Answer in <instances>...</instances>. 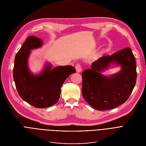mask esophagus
<instances>
[{
    "label": "esophagus",
    "instance_id": "esophagus-1",
    "mask_svg": "<svg viewBox=\"0 0 146 146\" xmlns=\"http://www.w3.org/2000/svg\"><path fill=\"white\" fill-rule=\"evenodd\" d=\"M75 68H76V72H77V73H80V72H82V67H81V66H80V64H79V63L77 64L76 65Z\"/></svg>",
    "mask_w": 146,
    "mask_h": 146
}]
</instances>
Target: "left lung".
<instances>
[{
	"instance_id": "obj_1",
	"label": "left lung",
	"mask_w": 146,
	"mask_h": 146,
	"mask_svg": "<svg viewBox=\"0 0 146 146\" xmlns=\"http://www.w3.org/2000/svg\"><path fill=\"white\" fill-rule=\"evenodd\" d=\"M111 63L122 67L117 74L109 77L101 73ZM82 74V94L85 100L98 110L113 109L123 104L130 97L136 83V63L130 47L111 56L100 57Z\"/></svg>"
}]
</instances>
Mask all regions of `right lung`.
Wrapping results in <instances>:
<instances>
[{
	"label": "right lung",
	"mask_w": 146,
	"mask_h": 146,
	"mask_svg": "<svg viewBox=\"0 0 146 146\" xmlns=\"http://www.w3.org/2000/svg\"><path fill=\"white\" fill-rule=\"evenodd\" d=\"M42 45L40 38L33 36L28 37L16 55L13 67V79L18 94L24 101L40 109L57 103L63 83L76 72L72 66H58L52 69L48 63L40 74L31 73L27 66L31 50Z\"/></svg>",
	"instance_id": "right-lung-1"
}]
</instances>
